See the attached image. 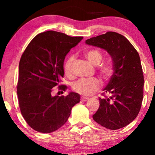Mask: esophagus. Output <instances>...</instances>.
Here are the masks:
<instances>
[{"label":"esophagus","instance_id":"obj_1","mask_svg":"<svg viewBox=\"0 0 155 155\" xmlns=\"http://www.w3.org/2000/svg\"><path fill=\"white\" fill-rule=\"evenodd\" d=\"M81 100L82 101H84V102H85V101H88L89 100V97H81Z\"/></svg>","mask_w":155,"mask_h":155}]
</instances>
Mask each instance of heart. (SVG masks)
Returning <instances> with one entry per match:
<instances>
[{
    "label": "heart",
    "mask_w": 155,
    "mask_h": 155,
    "mask_svg": "<svg viewBox=\"0 0 155 155\" xmlns=\"http://www.w3.org/2000/svg\"><path fill=\"white\" fill-rule=\"evenodd\" d=\"M85 57L88 61L93 65H97L101 63L103 59L102 53L97 49H91L84 53ZM74 57L70 56L68 58L64 65V71L66 75H70L71 69ZM101 76L104 79H108L111 76L113 69L109 63L101 65L98 68ZM101 81L96 78H82L78 79L72 84V88L74 91L83 95H90L100 89Z\"/></svg>",
    "instance_id": "heart-1"
}]
</instances>
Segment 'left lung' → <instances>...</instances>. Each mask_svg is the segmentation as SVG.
I'll return each mask as SVG.
<instances>
[{"instance_id":"1","label":"left lung","mask_w":155,"mask_h":155,"mask_svg":"<svg viewBox=\"0 0 155 155\" xmlns=\"http://www.w3.org/2000/svg\"><path fill=\"white\" fill-rule=\"evenodd\" d=\"M85 43L106 50L113 61V75L104 89L110 97H99L100 106L92 118L107 129L122 128L136 118L141 107L144 79L139 54L125 37L115 32Z\"/></svg>"}]
</instances>
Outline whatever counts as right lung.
Listing matches in <instances>:
<instances>
[{
    "label": "right lung",
    "mask_w": 155,
    "mask_h": 155,
    "mask_svg": "<svg viewBox=\"0 0 155 155\" xmlns=\"http://www.w3.org/2000/svg\"><path fill=\"white\" fill-rule=\"evenodd\" d=\"M82 38L54 31L44 32L33 38L21 57L17 83L19 108L28 125L38 132L59 129L80 102L76 92L53 96L51 92L64 76L65 56ZM59 88L65 91L66 86Z\"/></svg>",
    "instance_id": "right-lung-1"
}]
</instances>
